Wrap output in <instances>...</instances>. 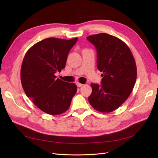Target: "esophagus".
<instances>
[{"label":"esophagus","mask_w":158,"mask_h":158,"mask_svg":"<svg viewBox=\"0 0 158 158\" xmlns=\"http://www.w3.org/2000/svg\"><path fill=\"white\" fill-rule=\"evenodd\" d=\"M76 85H77L78 87H81V86H82L84 84H81V83H79V82H77V83H76Z\"/></svg>","instance_id":"obj_1"}]
</instances>
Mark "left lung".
<instances>
[{
	"instance_id": "1",
	"label": "left lung",
	"mask_w": 158,
	"mask_h": 158,
	"mask_svg": "<svg viewBox=\"0 0 158 158\" xmlns=\"http://www.w3.org/2000/svg\"><path fill=\"white\" fill-rule=\"evenodd\" d=\"M97 50V67L102 72V84H91L88 101L95 110L109 113L117 109L131 94L136 82L135 59L125 43L107 33L87 37Z\"/></svg>"
}]
</instances>
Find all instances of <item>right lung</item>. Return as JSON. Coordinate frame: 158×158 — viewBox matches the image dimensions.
Masks as SVG:
<instances>
[{
	"mask_svg": "<svg viewBox=\"0 0 158 158\" xmlns=\"http://www.w3.org/2000/svg\"><path fill=\"white\" fill-rule=\"evenodd\" d=\"M78 38L51 37L33 45L23 58L21 82L27 96L44 112L56 115L67 111L77 86L56 78L65 67L69 52Z\"/></svg>",
	"mask_w": 158,
	"mask_h": 158,
	"instance_id": "add662e5",
	"label": "right lung"
}]
</instances>
